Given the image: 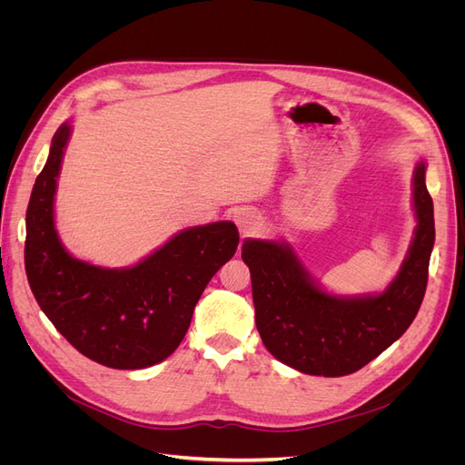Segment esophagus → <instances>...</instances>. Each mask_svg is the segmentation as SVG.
Segmentation results:
<instances>
[{
  "instance_id": "1",
  "label": "esophagus",
  "mask_w": 465,
  "mask_h": 465,
  "mask_svg": "<svg viewBox=\"0 0 465 465\" xmlns=\"http://www.w3.org/2000/svg\"><path fill=\"white\" fill-rule=\"evenodd\" d=\"M232 219L236 223L238 231H241L244 236L254 234L258 231V227H260V215L252 207H238L234 211Z\"/></svg>"
}]
</instances>
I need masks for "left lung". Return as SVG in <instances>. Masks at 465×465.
<instances>
[{
  "label": "left lung",
  "mask_w": 465,
  "mask_h": 465,
  "mask_svg": "<svg viewBox=\"0 0 465 465\" xmlns=\"http://www.w3.org/2000/svg\"><path fill=\"white\" fill-rule=\"evenodd\" d=\"M425 161L413 174L417 229L401 270L388 289L364 297L322 291L287 242L244 241L256 328L270 353L314 376H345L376 359L411 326L423 302L434 246L432 198Z\"/></svg>",
  "instance_id": "1"
}]
</instances>
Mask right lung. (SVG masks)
<instances>
[{"label": "right lung", "mask_w": 465, "mask_h": 465, "mask_svg": "<svg viewBox=\"0 0 465 465\" xmlns=\"http://www.w3.org/2000/svg\"><path fill=\"white\" fill-rule=\"evenodd\" d=\"M72 128L52 137L26 209L25 270L42 312L81 355L110 369H147L174 353L203 289L238 246L231 221L192 227L124 270L74 258L54 224V195Z\"/></svg>", "instance_id": "right-lung-1"}]
</instances>
